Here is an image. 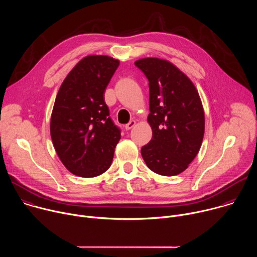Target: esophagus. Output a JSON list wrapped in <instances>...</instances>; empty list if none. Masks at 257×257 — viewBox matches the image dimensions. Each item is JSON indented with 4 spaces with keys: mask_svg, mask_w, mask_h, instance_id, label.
<instances>
[{
    "mask_svg": "<svg viewBox=\"0 0 257 257\" xmlns=\"http://www.w3.org/2000/svg\"><path fill=\"white\" fill-rule=\"evenodd\" d=\"M135 124H136V122H135L134 120H131L128 124L125 125V129H126V130H130V129H132V128L135 126Z\"/></svg>",
    "mask_w": 257,
    "mask_h": 257,
    "instance_id": "34e87169",
    "label": "esophagus"
}]
</instances>
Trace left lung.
<instances>
[{"mask_svg": "<svg viewBox=\"0 0 257 257\" xmlns=\"http://www.w3.org/2000/svg\"><path fill=\"white\" fill-rule=\"evenodd\" d=\"M149 80L152 140L141 156L153 172L175 176L198 154L204 134V112L192 81L176 66L158 58L135 62Z\"/></svg>", "mask_w": 257, "mask_h": 257, "instance_id": "left-lung-1", "label": "left lung"}]
</instances>
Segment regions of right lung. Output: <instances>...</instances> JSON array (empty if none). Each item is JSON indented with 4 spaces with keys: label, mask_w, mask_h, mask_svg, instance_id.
Segmentation results:
<instances>
[{
    "label": "right lung",
    "mask_w": 257,
    "mask_h": 257,
    "mask_svg": "<svg viewBox=\"0 0 257 257\" xmlns=\"http://www.w3.org/2000/svg\"><path fill=\"white\" fill-rule=\"evenodd\" d=\"M119 64L107 56H87L58 91L51 137L61 162L76 176L96 177L112 164L121 130L109 117L103 93Z\"/></svg>",
    "instance_id": "add662e5"
}]
</instances>
